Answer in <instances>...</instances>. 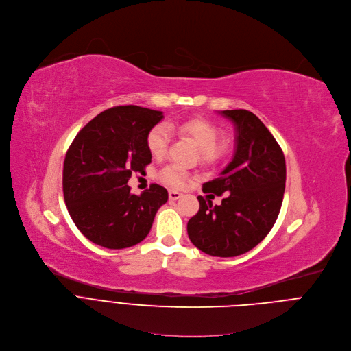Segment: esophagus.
<instances>
[{
  "mask_svg": "<svg viewBox=\"0 0 351 351\" xmlns=\"http://www.w3.org/2000/svg\"><path fill=\"white\" fill-rule=\"evenodd\" d=\"M168 195H169V199H172V201H176V199H179V198H182V197H183V194H182V193L175 191V190H169Z\"/></svg>",
  "mask_w": 351,
  "mask_h": 351,
  "instance_id": "esophagus-1",
  "label": "esophagus"
}]
</instances>
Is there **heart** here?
Listing matches in <instances>:
<instances>
[{
    "label": "heart",
    "mask_w": 351,
    "mask_h": 351,
    "mask_svg": "<svg viewBox=\"0 0 351 351\" xmlns=\"http://www.w3.org/2000/svg\"><path fill=\"white\" fill-rule=\"evenodd\" d=\"M168 128L178 130L180 134L190 138L199 149L201 161L205 164H216L228 152L227 141L217 139L219 131L216 125L208 120L190 117L178 124H168ZM168 128L164 124H157L147 132L146 146L149 153L156 158L162 157L167 152L169 142ZM158 178L164 184L175 189L184 187L189 180L187 173L176 165H167L160 172Z\"/></svg>",
    "instance_id": "obj_1"
}]
</instances>
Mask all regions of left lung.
Returning <instances> with one entry per match:
<instances>
[{
    "instance_id": "left-lung-1",
    "label": "left lung",
    "mask_w": 351,
    "mask_h": 351,
    "mask_svg": "<svg viewBox=\"0 0 351 351\" xmlns=\"http://www.w3.org/2000/svg\"><path fill=\"white\" fill-rule=\"evenodd\" d=\"M235 127V154L204 193L223 195L220 205L198 197L187 223L190 241L213 257H235L256 247L272 230L285 195L286 160L279 143L252 112L221 110ZM215 197V195H213Z\"/></svg>"
}]
</instances>
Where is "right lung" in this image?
Here are the masks:
<instances>
[{"instance_id": "obj_1", "label": "right lung", "mask_w": 351, "mask_h": 351, "mask_svg": "<svg viewBox=\"0 0 351 351\" xmlns=\"http://www.w3.org/2000/svg\"><path fill=\"white\" fill-rule=\"evenodd\" d=\"M162 112L136 105L113 106L97 114L75 136L62 169L66 209L77 230L106 249H125L142 242L168 191L152 184L131 194V175L152 162L147 132Z\"/></svg>"}]
</instances>
